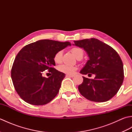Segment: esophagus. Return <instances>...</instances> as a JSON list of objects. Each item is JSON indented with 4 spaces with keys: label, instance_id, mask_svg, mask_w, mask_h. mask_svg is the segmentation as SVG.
Instances as JSON below:
<instances>
[{
    "label": "esophagus",
    "instance_id": "esophagus-1",
    "mask_svg": "<svg viewBox=\"0 0 132 132\" xmlns=\"http://www.w3.org/2000/svg\"><path fill=\"white\" fill-rule=\"evenodd\" d=\"M74 75H69V74H66V77H69V78H72L74 77Z\"/></svg>",
    "mask_w": 132,
    "mask_h": 132
}]
</instances>
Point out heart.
Masks as SVG:
<instances>
[{
	"instance_id": "1",
	"label": "heart",
	"mask_w": 132,
	"mask_h": 132,
	"mask_svg": "<svg viewBox=\"0 0 132 132\" xmlns=\"http://www.w3.org/2000/svg\"><path fill=\"white\" fill-rule=\"evenodd\" d=\"M72 54H73L77 59L79 58H82L83 55V50L79 47H74L71 49ZM62 52L61 50L55 53L54 56V61L55 63H60L62 61ZM58 70L61 72L66 74H72L77 70V68L75 66L67 65V64H61L58 67Z\"/></svg>"
}]
</instances>
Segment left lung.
Returning <instances> with one entry per match:
<instances>
[{
    "mask_svg": "<svg viewBox=\"0 0 132 132\" xmlns=\"http://www.w3.org/2000/svg\"><path fill=\"white\" fill-rule=\"evenodd\" d=\"M88 54L89 60L80 74L95 75L94 79L83 77V83L78 86L81 95L95 102H104L115 95L124 80L123 63L118 53L112 47L97 39L74 41Z\"/></svg>",
    "mask_w": 132,
    "mask_h": 132,
    "instance_id": "8db88e82",
    "label": "left lung"
}]
</instances>
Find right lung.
<instances>
[{
  "label": "right lung",
  "instance_id": "right-lung-1",
  "mask_svg": "<svg viewBox=\"0 0 132 132\" xmlns=\"http://www.w3.org/2000/svg\"><path fill=\"white\" fill-rule=\"evenodd\" d=\"M71 45L69 42L41 40L21 49L13 62L11 78L17 93L25 102L35 105L46 104L59 92L65 74L53 66L54 54ZM48 70L52 75L42 76Z\"/></svg>",
  "mask_w": 132,
  "mask_h": 132
}]
</instances>
